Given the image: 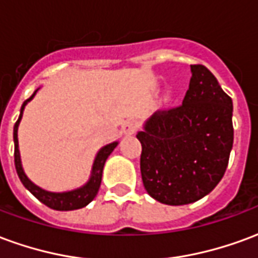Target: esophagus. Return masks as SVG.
Wrapping results in <instances>:
<instances>
[{"label": "esophagus", "mask_w": 258, "mask_h": 258, "mask_svg": "<svg viewBox=\"0 0 258 258\" xmlns=\"http://www.w3.org/2000/svg\"><path fill=\"white\" fill-rule=\"evenodd\" d=\"M137 130H138V121H137V120H133V118L125 120L123 123V125H121V133H123V134L131 135L134 134Z\"/></svg>", "instance_id": "esophagus-1"}]
</instances>
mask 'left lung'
I'll use <instances>...</instances> for the list:
<instances>
[{
    "label": "left lung",
    "instance_id": "1",
    "mask_svg": "<svg viewBox=\"0 0 258 258\" xmlns=\"http://www.w3.org/2000/svg\"><path fill=\"white\" fill-rule=\"evenodd\" d=\"M190 72L182 105L153 113L137 134L146 192L170 206L210 194L224 177L233 144L232 99L206 66L190 64Z\"/></svg>",
    "mask_w": 258,
    "mask_h": 258
}]
</instances>
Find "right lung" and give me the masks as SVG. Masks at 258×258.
<instances>
[{
    "mask_svg": "<svg viewBox=\"0 0 258 258\" xmlns=\"http://www.w3.org/2000/svg\"><path fill=\"white\" fill-rule=\"evenodd\" d=\"M38 90L34 91V94L26 99L22 105V109H20V114L18 121L15 123L14 127V142H15V167H16V173L19 175L22 184L25 185L26 189H29L31 194L36 196L37 199L40 200L41 203H44L48 207H51L53 210L59 211H69V210H77V209H81V207H85V206L91 203L94 198L98 194L99 190V186H101L102 181V173H103V166H105V162L109 157V155L114 151V148L117 146L118 142H112L109 145L103 146L101 151L98 152L95 160H94V164H92V171H91V178L88 179V182L85 185H83L81 188H77L74 190H69V192H60V194H56V192H48V190L41 189L40 186H37L36 184H33L30 179L27 178V175L23 171V167H22V162H20V153H19V142H18V127H19L20 120H22V116H23V110H25V106L27 105V102H30L33 99V96L36 95V92Z\"/></svg>",
    "mask_w": 258,
    "mask_h": 258,
    "instance_id": "add662e5",
    "label": "right lung"
}]
</instances>
